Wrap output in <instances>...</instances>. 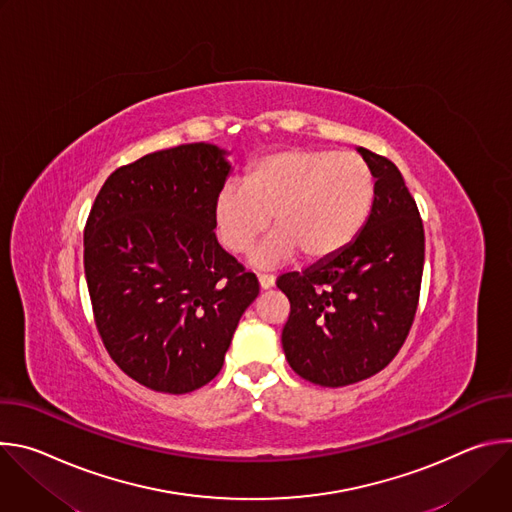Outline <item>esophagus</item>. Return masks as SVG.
<instances>
[{"label":"esophagus","mask_w":512,"mask_h":512,"mask_svg":"<svg viewBox=\"0 0 512 512\" xmlns=\"http://www.w3.org/2000/svg\"><path fill=\"white\" fill-rule=\"evenodd\" d=\"M259 285L261 289H269L275 285V277L273 275H259Z\"/></svg>","instance_id":"34e87169"}]
</instances>
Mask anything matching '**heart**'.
Returning <instances> with one entry per match:
<instances>
[{"label": "heart", "instance_id": "obj_1", "mask_svg": "<svg viewBox=\"0 0 512 512\" xmlns=\"http://www.w3.org/2000/svg\"><path fill=\"white\" fill-rule=\"evenodd\" d=\"M375 178L356 154L289 148L257 160L243 186L227 184L216 194L212 221L221 243L247 253L267 231H275L249 257L257 269L294 259L322 261L350 245L367 223Z\"/></svg>", "mask_w": 512, "mask_h": 512}]
</instances>
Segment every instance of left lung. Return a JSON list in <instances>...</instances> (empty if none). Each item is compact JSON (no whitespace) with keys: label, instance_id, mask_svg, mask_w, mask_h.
<instances>
[{"label":"left lung","instance_id":"8db88e82","mask_svg":"<svg viewBox=\"0 0 512 512\" xmlns=\"http://www.w3.org/2000/svg\"><path fill=\"white\" fill-rule=\"evenodd\" d=\"M375 178L371 214L356 239L277 287L289 300L281 344L289 367L322 387H344L383 371L413 324L425 235L397 166L358 148Z\"/></svg>","mask_w":512,"mask_h":512}]
</instances>
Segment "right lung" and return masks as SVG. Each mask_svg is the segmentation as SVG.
Returning a JSON list of instances; mask_svg holds the SVG:
<instances>
[{
	"label": "right lung",
	"instance_id": "obj_1",
	"mask_svg": "<svg viewBox=\"0 0 512 512\" xmlns=\"http://www.w3.org/2000/svg\"><path fill=\"white\" fill-rule=\"evenodd\" d=\"M231 174L227 152L184 143L117 168L85 227V275L101 340L117 367L152 391L210 383L255 273L216 241L212 204Z\"/></svg>",
	"mask_w": 512,
	"mask_h": 512
}]
</instances>
